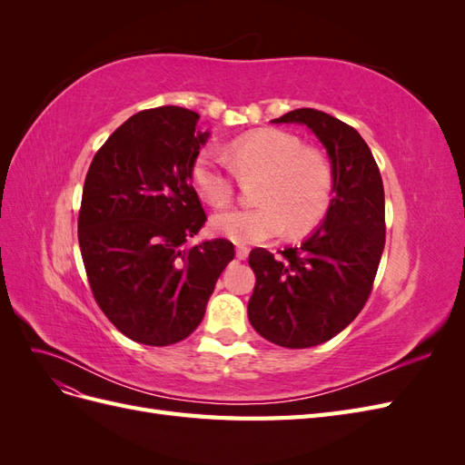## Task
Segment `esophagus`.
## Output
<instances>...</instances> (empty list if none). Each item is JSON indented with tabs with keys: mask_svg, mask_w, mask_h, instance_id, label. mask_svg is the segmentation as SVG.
Masks as SVG:
<instances>
[{
	"mask_svg": "<svg viewBox=\"0 0 465 465\" xmlns=\"http://www.w3.org/2000/svg\"><path fill=\"white\" fill-rule=\"evenodd\" d=\"M248 248L246 246H236V258L238 260H246L248 258Z\"/></svg>",
	"mask_w": 465,
	"mask_h": 465,
	"instance_id": "34e87169",
	"label": "esophagus"
}]
</instances>
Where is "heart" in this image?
I'll return each instance as SVG.
<instances>
[{"instance_id": "1", "label": "heart", "mask_w": 465, "mask_h": 465, "mask_svg": "<svg viewBox=\"0 0 465 465\" xmlns=\"http://www.w3.org/2000/svg\"><path fill=\"white\" fill-rule=\"evenodd\" d=\"M236 173L248 178L262 174L256 207L221 211L211 219L215 234L234 244H258L279 236L287 227L299 234L328 213L333 195V168L314 147L283 130H256L236 137L227 147ZM192 186L209 205L223 207L234 195L231 168L215 151L205 149L190 168Z\"/></svg>"}]
</instances>
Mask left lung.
I'll return each instance as SVG.
<instances>
[{
  "instance_id": "obj_1",
  "label": "left lung",
  "mask_w": 465,
  "mask_h": 465,
  "mask_svg": "<svg viewBox=\"0 0 465 465\" xmlns=\"http://www.w3.org/2000/svg\"><path fill=\"white\" fill-rule=\"evenodd\" d=\"M275 124H304L326 147L333 198L326 219L301 246L273 256L250 252L256 287L248 320L262 337L287 349L331 340L367 304L386 242L384 186L369 145L355 128L326 112L299 108Z\"/></svg>"
}]
</instances>
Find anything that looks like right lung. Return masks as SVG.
<instances>
[{
	"label": "right lung",
	"mask_w": 465,
	"mask_h": 465,
	"mask_svg": "<svg viewBox=\"0 0 465 465\" xmlns=\"http://www.w3.org/2000/svg\"><path fill=\"white\" fill-rule=\"evenodd\" d=\"M198 120L180 106L137 112L96 151L83 186L77 234L93 297L137 343L186 340L234 258L224 238L186 246L207 221L190 178L209 135Z\"/></svg>",
	"instance_id": "right-lung-1"
}]
</instances>
